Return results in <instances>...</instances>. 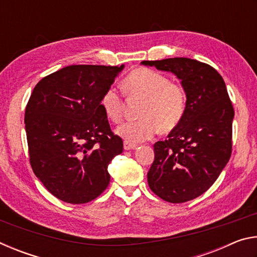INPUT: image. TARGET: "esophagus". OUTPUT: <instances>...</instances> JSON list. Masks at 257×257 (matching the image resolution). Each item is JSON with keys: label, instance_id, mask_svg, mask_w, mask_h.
Listing matches in <instances>:
<instances>
[{"label": "esophagus", "instance_id": "esophagus-1", "mask_svg": "<svg viewBox=\"0 0 257 257\" xmlns=\"http://www.w3.org/2000/svg\"><path fill=\"white\" fill-rule=\"evenodd\" d=\"M123 147H124V150H134V149H136L137 145L134 144V143H130V142L124 141Z\"/></svg>", "mask_w": 257, "mask_h": 257}]
</instances>
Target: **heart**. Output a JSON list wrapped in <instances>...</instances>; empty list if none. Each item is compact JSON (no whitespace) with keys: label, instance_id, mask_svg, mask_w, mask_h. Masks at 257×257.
Here are the masks:
<instances>
[{"label":"heart","instance_id":"obj_1","mask_svg":"<svg viewBox=\"0 0 257 257\" xmlns=\"http://www.w3.org/2000/svg\"><path fill=\"white\" fill-rule=\"evenodd\" d=\"M123 88L130 97L144 99L138 120H130L116 130L130 143L151 139L160 130L171 132L180 123L186 112L187 96L184 87L169 80L167 76L152 69H135L123 79ZM104 113L112 122L122 120L124 102L118 90L107 88L102 96Z\"/></svg>","mask_w":257,"mask_h":257}]
</instances>
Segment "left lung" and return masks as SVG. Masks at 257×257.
<instances>
[{
  "mask_svg": "<svg viewBox=\"0 0 257 257\" xmlns=\"http://www.w3.org/2000/svg\"><path fill=\"white\" fill-rule=\"evenodd\" d=\"M142 64L175 73L187 96L180 123L154 144L149 186L167 202L191 201L214 184L231 156L234 111L227 87L214 68L197 60L171 58Z\"/></svg>",
  "mask_w": 257,
  "mask_h": 257,
  "instance_id": "obj_1",
  "label": "left lung"
}]
</instances>
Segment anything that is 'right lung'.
Listing matches in <instances>:
<instances>
[{
	"instance_id": "obj_1",
	"label": "right lung",
	"mask_w": 257,
	"mask_h": 257,
	"mask_svg": "<svg viewBox=\"0 0 257 257\" xmlns=\"http://www.w3.org/2000/svg\"><path fill=\"white\" fill-rule=\"evenodd\" d=\"M123 69L77 64L35 86L26 106L29 162L45 188L61 201L84 204L110 182L107 167L122 153L111 130L102 96Z\"/></svg>"
}]
</instances>
